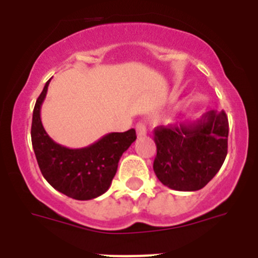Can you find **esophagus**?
<instances>
[{"instance_id":"obj_1","label":"esophagus","mask_w":258,"mask_h":258,"mask_svg":"<svg viewBox=\"0 0 258 258\" xmlns=\"http://www.w3.org/2000/svg\"><path fill=\"white\" fill-rule=\"evenodd\" d=\"M136 129H137V134H138V137H143L147 134V129H146L145 124H142V122H138Z\"/></svg>"}]
</instances>
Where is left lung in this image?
Segmentation results:
<instances>
[{"label": "left lung", "instance_id": "1", "mask_svg": "<svg viewBox=\"0 0 258 258\" xmlns=\"http://www.w3.org/2000/svg\"><path fill=\"white\" fill-rule=\"evenodd\" d=\"M154 133V172L172 190H200L226 159L229 120L225 111H209L197 121L159 126Z\"/></svg>", "mask_w": 258, "mask_h": 258}]
</instances>
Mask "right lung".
Wrapping results in <instances>:
<instances>
[{
	"label": "right lung",
	"mask_w": 258,
	"mask_h": 258,
	"mask_svg": "<svg viewBox=\"0 0 258 258\" xmlns=\"http://www.w3.org/2000/svg\"><path fill=\"white\" fill-rule=\"evenodd\" d=\"M50 80L37 98L32 116V146L41 173L56 191L72 199L101 197L111 186L121 155L136 141V131L106 134L83 149H68L54 142L42 126L40 116Z\"/></svg>",
	"instance_id": "1"
}]
</instances>
